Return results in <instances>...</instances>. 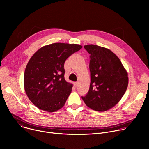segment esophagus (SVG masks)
<instances>
[{
  "label": "esophagus",
  "mask_w": 149,
  "mask_h": 149,
  "mask_svg": "<svg viewBox=\"0 0 149 149\" xmlns=\"http://www.w3.org/2000/svg\"><path fill=\"white\" fill-rule=\"evenodd\" d=\"M74 86H75V87H77V86H78V82H74Z\"/></svg>",
  "instance_id": "esophagus-1"
}]
</instances>
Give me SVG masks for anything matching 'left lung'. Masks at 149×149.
I'll return each instance as SVG.
<instances>
[{
    "instance_id": "8db88e82",
    "label": "left lung",
    "mask_w": 149,
    "mask_h": 149,
    "mask_svg": "<svg viewBox=\"0 0 149 149\" xmlns=\"http://www.w3.org/2000/svg\"><path fill=\"white\" fill-rule=\"evenodd\" d=\"M90 54L91 82L87 94L81 97L88 107L108 110L124 95L129 78L120 59L110 50L95 45H85Z\"/></svg>"
}]
</instances>
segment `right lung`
Returning a JSON list of instances; mask_svg holds the SVG:
<instances>
[{"mask_svg": "<svg viewBox=\"0 0 149 149\" xmlns=\"http://www.w3.org/2000/svg\"><path fill=\"white\" fill-rule=\"evenodd\" d=\"M81 48L77 44L55 43L40 48L31 57L25 71L24 87L39 109L54 112L64 105L72 87L64 78V63Z\"/></svg>", "mask_w": 149, "mask_h": 149, "instance_id": "right-lung-1", "label": "right lung"}]
</instances>
